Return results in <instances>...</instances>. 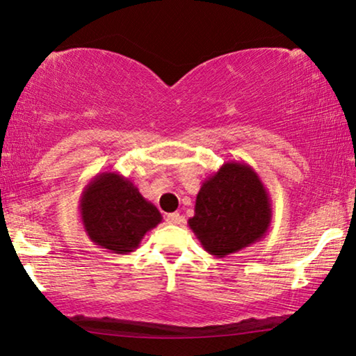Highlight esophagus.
Wrapping results in <instances>:
<instances>
[{
  "instance_id": "esophagus-1",
  "label": "esophagus",
  "mask_w": 356,
  "mask_h": 356,
  "mask_svg": "<svg viewBox=\"0 0 356 356\" xmlns=\"http://www.w3.org/2000/svg\"><path fill=\"white\" fill-rule=\"evenodd\" d=\"M166 220H168V224H171V225H179L180 222H182V216H180L179 212H171V214H168Z\"/></svg>"
}]
</instances>
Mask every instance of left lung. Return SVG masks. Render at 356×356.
I'll use <instances>...</instances> for the list:
<instances>
[{"mask_svg": "<svg viewBox=\"0 0 356 356\" xmlns=\"http://www.w3.org/2000/svg\"><path fill=\"white\" fill-rule=\"evenodd\" d=\"M272 201L259 174L245 161H227L201 184L188 227L206 252L225 257L267 235Z\"/></svg>", "mask_w": 356, "mask_h": 356, "instance_id": "obj_1", "label": "left lung"}]
</instances>
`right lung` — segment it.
Masks as SVG:
<instances>
[{
  "label": "right lung",
  "instance_id": "add662e5",
  "mask_svg": "<svg viewBox=\"0 0 356 356\" xmlns=\"http://www.w3.org/2000/svg\"><path fill=\"white\" fill-rule=\"evenodd\" d=\"M78 209L89 240L115 254L134 252L145 233L163 220L156 206L115 171L100 172L89 180Z\"/></svg>",
  "mask_w": 356,
  "mask_h": 356
}]
</instances>
